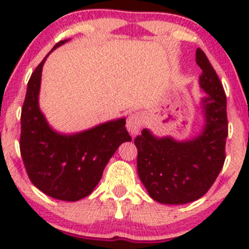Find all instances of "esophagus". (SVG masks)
Instances as JSON below:
<instances>
[{
	"mask_svg": "<svg viewBox=\"0 0 249 249\" xmlns=\"http://www.w3.org/2000/svg\"><path fill=\"white\" fill-rule=\"evenodd\" d=\"M143 122H144V117H143V114L141 112L132 113V114L129 115L126 122V129L129 130V132L132 136L139 134L141 127L143 125Z\"/></svg>",
	"mask_w": 249,
	"mask_h": 249,
	"instance_id": "1",
	"label": "esophagus"
}]
</instances>
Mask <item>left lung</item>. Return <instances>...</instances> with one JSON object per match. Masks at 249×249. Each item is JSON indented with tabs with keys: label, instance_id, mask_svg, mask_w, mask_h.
I'll return each mask as SVG.
<instances>
[{
	"label": "left lung",
	"instance_id": "obj_1",
	"mask_svg": "<svg viewBox=\"0 0 249 249\" xmlns=\"http://www.w3.org/2000/svg\"><path fill=\"white\" fill-rule=\"evenodd\" d=\"M196 64L201 69L200 87L208 94L202 100L206 125L201 135L177 142L171 137L157 139L143 129L135 139L141 182L153 200L166 205H183L203 196L225 161L228 117L224 88L200 48Z\"/></svg>",
	"mask_w": 249,
	"mask_h": 249
}]
</instances>
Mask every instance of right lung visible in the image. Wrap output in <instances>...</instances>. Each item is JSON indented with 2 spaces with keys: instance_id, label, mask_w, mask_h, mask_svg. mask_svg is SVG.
Masks as SVG:
<instances>
[{
  "instance_id": "1",
  "label": "right lung",
  "mask_w": 249,
  "mask_h": 249,
  "mask_svg": "<svg viewBox=\"0 0 249 249\" xmlns=\"http://www.w3.org/2000/svg\"><path fill=\"white\" fill-rule=\"evenodd\" d=\"M65 42L67 39L57 42L52 52ZM46 59L27 83L20 118V153L35 187L54 199L78 201L91 194L112 155L123 142H130L131 136L126 131L124 118L69 136L50 129L38 106Z\"/></svg>"
}]
</instances>
